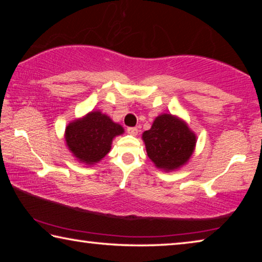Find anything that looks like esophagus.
Instances as JSON below:
<instances>
[{
  "label": "esophagus",
  "instance_id": "34e87169",
  "mask_svg": "<svg viewBox=\"0 0 262 262\" xmlns=\"http://www.w3.org/2000/svg\"><path fill=\"white\" fill-rule=\"evenodd\" d=\"M127 133H128V134L133 135V136H135V135H137V133H139V129H137L136 127H128Z\"/></svg>",
  "mask_w": 262,
  "mask_h": 262
}]
</instances>
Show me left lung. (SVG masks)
Returning <instances> with one entry per match:
<instances>
[{"instance_id": "left-lung-1", "label": "left lung", "mask_w": 262, "mask_h": 262, "mask_svg": "<svg viewBox=\"0 0 262 262\" xmlns=\"http://www.w3.org/2000/svg\"><path fill=\"white\" fill-rule=\"evenodd\" d=\"M148 157L158 168L170 171L187 163L196 143L194 133L171 114L156 118L151 128L142 135Z\"/></svg>"}]
</instances>
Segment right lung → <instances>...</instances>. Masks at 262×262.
<instances>
[{
    "label": "right lung",
    "instance_id": "obj_1",
    "mask_svg": "<svg viewBox=\"0 0 262 262\" xmlns=\"http://www.w3.org/2000/svg\"><path fill=\"white\" fill-rule=\"evenodd\" d=\"M123 128L98 111L89 113L81 120H75L66 128V142L79 162L95 164L111 150L114 136Z\"/></svg>",
    "mask_w": 262,
    "mask_h": 262
}]
</instances>
